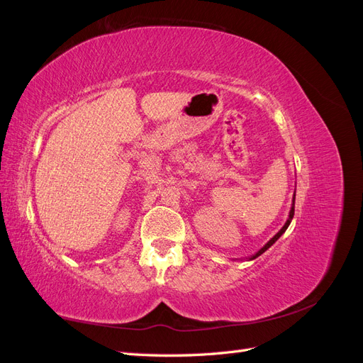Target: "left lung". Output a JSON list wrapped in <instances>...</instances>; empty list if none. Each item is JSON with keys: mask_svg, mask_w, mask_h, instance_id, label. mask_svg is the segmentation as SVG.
Wrapping results in <instances>:
<instances>
[{"mask_svg": "<svg viewBox=\"0 0 363 363\" xmlns=\"http://www.w3.org/2000/svg\"><path fill=\"white\" fill-rule=\"evenodd\" d=\"M294 212H295V194H294V199H292V206H291V211H289V216H288V219H286V223H284V225L279 230V232L276 233V235H274L269 240H268V242L265 244V245H263L257 252H256V255H252V256H250L248 257V260H252V259H256V257H259L260 255H263V252H265L274 242H276V240L284 233V232H286V228L289 227V224H291V221H292V218H294Z\"/></svg>", "mask_w": 363, "mask_h": 363, "instance_id": "8db88e82", "label": "left lung"}]
</instances>
